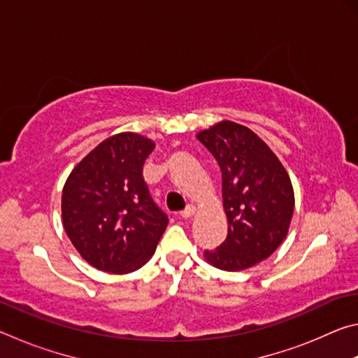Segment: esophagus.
Segmentation results:
<instances>
[{
	"label": "esophagus",
	"instance_id": "obj_1",
	"mask_svg": "<svg viewBox=\"0 0 358 358\" xmlns=\"http://www.w3.org/2000/svg\"><path fill=\"white\" fill-rule=\"evenodd\" d=\"M194 215H196V207H194V205H187L183 211H180V216L185 217V220H187V217H192Z\"/></svg>",
	"mask_w": 358,
	"mask_h": 358
}]
</instances>
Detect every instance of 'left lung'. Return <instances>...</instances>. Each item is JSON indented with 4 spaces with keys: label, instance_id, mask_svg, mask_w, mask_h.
<instances>
[{
    "label": "left lung",
    "instance_id": "obj_1",
    "mask_svg": "<svg viewBox=\"0 0 358 358\" xmlns=\"http://www.w3.org/2000/svg\"><path fill=\"white\" fill-rule=\"evenodd\" d=\"M220 164L227 238L205 251L210 265L240 271L270 257L289 232L294 187L278 156L243 124L224 120L196 136Z\"/></svg>",
    "mask_w": 358,
    "mask_h": 358
}]
</instances>
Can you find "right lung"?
<instances>
[{
  "label": "right lung",
  "instance_id": "add662e5",
  "mask_svg": "<svg viewBox=\"0 0 358 358\" xmlns=\"http://www.w3.org/2000/svg\"><path fill=\"white\" fill-rule=\"evenodd\" d=\"M155 142L136 132L106 138L72 169L62 196L63 227L101 271L126 275L148 262L167 227L143 180Z\"/></svg>",
  "mask_w": 358,
  "mask_h": 358
}]
</instances>
